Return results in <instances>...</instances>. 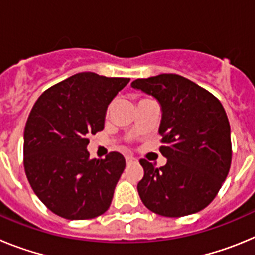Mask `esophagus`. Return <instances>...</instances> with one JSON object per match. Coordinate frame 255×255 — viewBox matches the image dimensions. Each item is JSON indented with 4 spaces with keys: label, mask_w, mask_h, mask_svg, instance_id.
Listing matches in <instances>:
<instances>
[{
    "label": "esophagus",
    "mask_w": 255,
    "mask_h": 255,
    "mask_svg": "<svg viewBox=\"0 0 255 255\" xmlns=\"http://www.w3.org/2000/svg\"><path fill=\"white\" fill-rule=\"evenodd\" d=\"M126 163L128 164H131V163H138V159L131 157V155H126Z\"/></svg>",
    "instance_id": "obj_1"
}]
</instances>
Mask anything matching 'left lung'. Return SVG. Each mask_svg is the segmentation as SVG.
Returning <instances> with one entry per match:
<instances>
[{
    "label": "left lung",
    "mask_w": 255,
    "mask_h": 255,
    "mask_svg": "<svg viewBox=\"0 0 255 255\" xmlns=\"http://www.w3.org/2000/svg\"><path fill=\"white\" fill-rule=\"evenodd\" d=\"M131 87L161 105L159 150L167 158L159 168L140 159L141 202L164 217L202 211L216 198L231 166V134L224 106L204 88L176 74L136 79Z\"/></svg>",
    "instance_id": "8db88e82"
}]
</instances>
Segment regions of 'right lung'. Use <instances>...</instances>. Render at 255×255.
<instances>
[{"instance_id": "add662e5", "label": "right lung", "mask_w": 255, "mask_h": 255, "mask_svg": "<svg viewBox=\"0 0 255 255\" xmlns=\"http://www.w3.org/2000/svg\"><path fill=\"white\" fill-rule=\"evenodd\" d=\"M129 82L79 73L48 88L31 108L24 168L35 195L55 215L89 220L110 208L125 158L111 152L91 159L88 136L102 131L108 105Z\"/></svg>"}]
</instances>
